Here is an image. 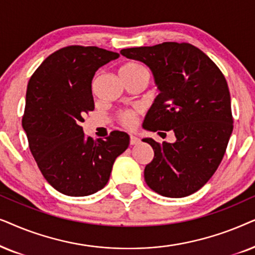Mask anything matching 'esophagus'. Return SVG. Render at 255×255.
Returning a JSON list of instances; mask_svg holds the SVG:
<instances>
[{"label":"esophagus","instance_id":"1","mask_svg":"<svg viewBox=\"0 0 255 255\" xmlns=\"http://www.w3.org/2000/svg\"><path fill=\"white\" fill-rule=\"evenodd\" d=\"M138 142H140V138L136 137V136H133V135H131V136H130V140H129V143H130V145L137 144Z\"/></svg>","mask_w":255,"mask_h":255}]
</instances>
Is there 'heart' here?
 I'll list each match as a JSON object with an SVG mask.
<instances>
[{
  "mask_svg": "<svg viewBox=\"0 0 255 255\" xmlns=\"http://www.w3.org/2000/svg\"><path fill=\"white\" fill-rule=\"evenodd\" d=\"M140 73H147V70L137 63H127L120 69V74L122 78L134 77ZM137 115L138 111L135 110L121 111L118 113V121L120 122V125L124 126L125 128L130 129V128H134L135 125H136Z\"/></svg>",
  "mask_w": 255,
  "mask_h": 255,
  "instance_id": "b5f03b06",
  "label": "heart"
}]
</instances>
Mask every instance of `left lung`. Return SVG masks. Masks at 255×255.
Returning a JSON list of instances; mask_svg holds the SVG:
<instances>
[{
  "instance_id": "obj_1",
  "label": "left lung",
  "mask_w": 255,
  "mask_h": 255,
  "mask_svg": "<svg viewBox=\"0 0 255 255\" xmlns=\"http://www.w3.org/2000/svg\"><path fill=\"white\" fill-rule=\"evenodd\" d=\"M121 54L144 63L161 92L143 127L158 134L172 130L176 136L174 143L162 144L143 138L154 149V158L144 168L145 183L170 198L198 191L219 167L233 130L225 77L203 51L189 43L130 47Z\"/></svg>"
}]
</instances>
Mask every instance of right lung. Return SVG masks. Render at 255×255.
<instances>
[{
	"instance_id": "1",
	"label": "right lung",
	"mask_w": 255,
	"mask_h": 255,
	"mask_svg": "<svg viewBox=\"0 0 255 255\" xmlns=\"http://www.w3.org/2000/svg\"><path fill=\"white\" fill-rule=\"evenodd\" d=\"M119 56L97 46L70 45L51 53L29 80L23 129L44 178L64 195L88 196L103 189L115 158L129 145L125 131L94 141L81 127L94 110V74Z\"/></svg>"
}]
</instances>
